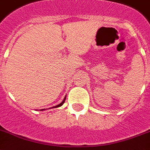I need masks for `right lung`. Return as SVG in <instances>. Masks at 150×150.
Masks as SVG:
<instances>
[{"label": "right lung", "instance_id": "add662e5", "mask_svg": "<svg viewBox=\"0 0 150 150\" xmlns=\"http://www.w3.org/2000/svg\"><path fill=\"white\" fill-rule=\"evenodd\" d=\"M65 100H66V96H65V98L64 99V100H63V101H62V103H60V104L57 105V106H54V107H50V108H57V107H59V106H61L62 105L64 104V102H65ZM45 110V109H43V110Z\"/></svg>", "mask_w": 150, "mask_h": 150}]
</instances>
